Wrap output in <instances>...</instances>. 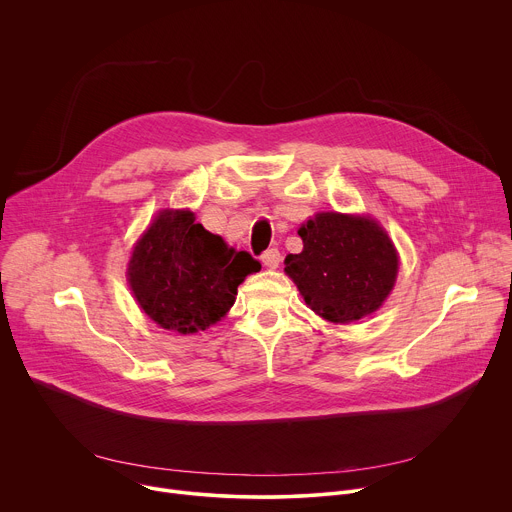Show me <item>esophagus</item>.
Listing matches in <instances>:
<instances>
[{
    "instance_id": "esophagus-1",
    "label": "esophagus",
    "mask_w": 512,
    "mask_h": 512,
    "mask_svg": "<svg viewBox=\"0 0 512 512\" xmlns=\"http://www.w3.org/2000/svg\"><path fill=\"white\" fill-rule=\"evenodd\" d=\"M261 263H263L265 267H269V269L279 267V263H281V253H279V249H267V251L261 255Z\"/></svg>"
}]
</instances>
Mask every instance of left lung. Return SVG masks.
<instances>
[{
	"instance_id": "left-lung-1",
	"label": "left lung",
	"mask_w": 512,
	"mask_h": 512,
	"mask_svg": "<svg viewBox=\"0 0 512 512\" xmlns=\"http://www.w3.org/2000/svg\"><path fill=\"white\" fill-rule=\"evenodd\" d=\"M297 235L303 251L285 257V271L305 303L323 319H362L392 291L398 255L376 221L319 213L301 225Z\"/></svg>"
}]
</instances>
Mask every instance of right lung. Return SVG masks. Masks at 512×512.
I'll return each mask as SVG.
<instances>
[{"label": "right lung", "mask_w": 512, "mask_h": 512, "mask_svg": "<svg viewBox=\"0 0 512 512\" xmlns=\"http://www.w3.org/2000/svg\"><path fill=\"white\" fill-rule=\"evenodd\" d=\"M261 263L235 251L195 223L191 211L160 213L136 243L128 281L144 313L181 333L219 321L235 303L237 287Z\"/></svg>", "instance_id": "right-lung-1"}]
</instances>
